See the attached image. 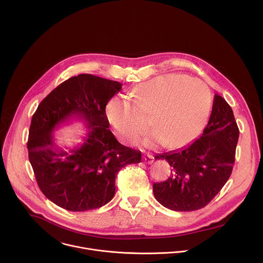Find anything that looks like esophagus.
<instances>
[{
  "label": "esophagus",
  "mask_w": 263,
  "mask_h": 263,
  "mask_svg": "<svg viewBox=\"0 0 263 263\" xmlns=\"http://www.w3.org/2000/svg\"><path fill=\"white\" fill-rule=\"evenodd\" d=\"M143 162L146 164H152L154 162V157L151 154H146L143 156Z\"/></svg>",
  "instance_id": "esophagus-1"
}]
</instances>
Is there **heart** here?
Returning a JSON list of instances; mask_svg holds the SVG:
<instances>
[{
  "label": "heart",
  "mask_w": 263,
  "mask_h": 263,
  "mask_svg": "<svg viewBox=\"0 0 263 263\" xmlns=\"http://www.w3.org/2000/svg\"><path fill=\"white\" fill-rule=\"evenodd\" d=\"M112 97L106 116L119 136L135 143L148 126V144L175 147L189 141L205 125L211 105L208 86L185 74H163L137 85L131 95Z\"/></svg>",
  "instance_id": "obj_1"
}]
</instances>
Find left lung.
<instances>
[{
  "mask_svg": "<svg viewBox=\"0 0 263 263\" xmlns=\"http://www.w3.org/2000/svg\"><path fill=\"white\" fill-rule=\"evenodd\" d=\"M238 136L232 108L222 97L215 95L201 136L185 147L155 156V159H165L172 166L166 181L153 184L156 200L174 211L205 207L232 173Z\"/></svg>",
  "mask_w": 263,
  "mask_h": 263,
  "instance_id": "left-lung-1",
  "label": "left lung"
}]
</instances>
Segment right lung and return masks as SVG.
I'll return each mask as SVG.
<instances>
[{
    "label": "right lung",
    "mask_w": 263,
    "mask_h": 263,
    "mask_svg": "<svg viewBox=\"0 0 263 263\" xmlns=\"http://www.w3.org/2000/svg\"><path fill=\"white\" fill-rule=\"evenodd\" d=\"M120 82L89 73L69 78L52 90L32 117L28 152L43 194L69 211H86L107 204L116 194V177L128 164L139 163L141 152L120 143L108 129V101L122 89ZM87 123V136L65 152L51 133L71 119Z\"/></svg>",
    "instance_id": "add662e5"
}]
</instances>
